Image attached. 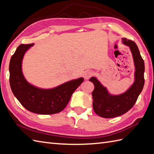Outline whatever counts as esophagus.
I'll list each match as a JSON object with an SVG mask.
<instances>
[{
    "label": "esophagus",
    "instance_id": "34e87169",
    "mask_svg": "<svg viewBox=\"0 0 154 154\" xmlns=\"http://www.w3.org/2000/svg\"><path fill=\"white\" fill-rule=\"evenodd\" d=\"M93 75V72L91 71H87L85 74V79H88L89 77H91L92 75Z\"/></svg>",
    "mask_w": 154,
    "mask_h": 154
}]
</instances>
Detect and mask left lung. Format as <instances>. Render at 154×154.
Masks as SVG:
<instances>
[{
	"label": "left lung",
	"instance_id": "8db88e82",
	"mask_svg": "<svg viewBox=\"0 0 154 154\" xmlns=\"http://www.w3.org/2000/svg\"><path fill=\"white\" fill-rule=\"evenodd\" d=\"M122 42L130 47L136 68L134 83L130 89L120 95H112L97 78L93 77L89 79L94 85L92 93L94 111L99 116L105 119L121 116L131 109L144 85V61L138 46L134 42L126 38H123Z\"/></svg>",
	"mask_w": 154,
	"mask_h": 154
}]
</instances>
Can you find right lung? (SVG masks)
I'll return each instance as SVG.
<instances>
[{
  "label": "right lung",
  "mask_w": 154,
  "mask_h": 154,
  "mask_svg": "<svg viewBox=\"0 0 154 154\" xmlns=\"http://www.w3.org/2000/svg\"><path fill=\"white\" fill-rule=\"evenodd\" d=\"M33 45H20L11 57L9 80L12 91L22 105L32 112L40 114L60 112L84 79L81 77L68 81L51 89H39L28 83L22 74V61L25 52Z\"/></svg>",
  "instance_id": "obj_1"
}]
</instances>
